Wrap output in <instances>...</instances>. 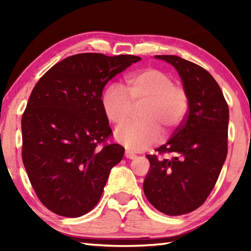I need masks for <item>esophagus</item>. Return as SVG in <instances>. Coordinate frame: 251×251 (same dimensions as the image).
I'll return each instance as SVG.
<instances>
[{"mask_svg": "<svg viewBox=\"0 0 251 251\" xmlns=\"http://www.w3.org/2000/svg\"><path fill=\"white\" fill-rule=\"evenodd\" d=\"M125 157H126V158H128V159H135L137 156H136L134 152H131L129 151H125Z\"/></svg>", "mask_w": 251, "mask_h": 251, "instance_id": "esophagus-1", "label": "esophagus"}]
</instances>
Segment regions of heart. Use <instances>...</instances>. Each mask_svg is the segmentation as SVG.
<instances>
[{"label": "heart", "mask_w": 251, "mask_h": 251, "mask_svg": "<svg viewBox=\"0 0 251 251\" xmlns=\"http://www.w3.org/2000/svg\"><path fill=\"white\" fill-rule=\"evenodd\" d=\"M141 103H146L139 114L142 121L116 133L117 141L131 151H145L156 144L160 129L165 134L176 130L188 113L186 91L174 84L171 75L156 69L136 72L127 77L125 88L110 85L101 96L105 115L117 127L128 123L134 105Z\"/></svg>", "instance_id": "obj_1"}]
</instances>
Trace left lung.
I'll return each instance as SVG.
<instances>
[{
  "label": "left lung",
  "mask_w": 251,
  "mask_h": 251,
  "mask_svg": "<svg viewBox=\"0 0 251 251\" xmlns=\"http://www.w3.org/2000/svg\"><path fill=\"white\" fill-rule=\"evenodd\" d=\"M175 67L188 96V113L172 138L147 155L151 169L144 193L157 210L179 216L201 207L217 181L227 157L229 108L215 78L193 62L156 55Z\"/></svg>",
  "instance_id": "8db88e82"
}]
</instances>
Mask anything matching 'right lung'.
<instances>
[{"instance_id": "1", "label": "right lung", "mask_w": 251, "mask_h": 251, "mask_svg": "<svg viewBox=\"0 0 251 251\" xmlns=\"http://www.w3.org/2000/svg\"><path fill=\"white\" fill-rule=\"evenodd\" d=\"M138 61L134 55H72L33 88L22 116V159L36 196L54 214L80 217L99 202L125 151L106 143L113 133L101 94L109 79Z\"/></svg>"}]
</instances>
